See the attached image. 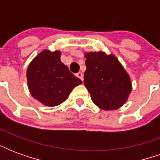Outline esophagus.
Wrapping results in <instances>:
<instances>
[{
    "label": "esophagus",
    "mask_w": 160,
    "mask_h": 160,
    "mask_svg": "<svg viewBox=\"0 0 160 160\" xmlns=\"http://www.w3.org/2000/svg\"><path fill=\"white\" fill-rule=\"evenodd\" d=\"M77 77H79L80 80H84V74H83V73H81V72H79V73H77Z\"/></svg>",
    "instance_id": "34e87169"
}]
</instances>
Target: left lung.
Masks as SVG:
<instances>
[{"label": "left lung", "mask_w": 160, "mask_h": 160, "mask_svg": "<svg viewBox=\"0 0 160 160\" xmlns=\"http://www.w3.org/2000/svg\"><path fill=\"white\" fill-rule=\"evenodd\" d=\"M87 70L84 84L91 98L104 111L118 110L127 102L132 91L130 76L113 54L85 53Z\"/></svg>", "instance_id": "8db88e82"}]
</instances>
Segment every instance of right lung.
<instances>
[{
    "mask_svg": "<svg viewBox=\"0 0 160 160\" xmlns=\"http://www.w3.org/2000/svg\"><path fill=\"white\" fill-rule=\"evenodd\" d=\"M60 50L43 49L30 62L26 71L31 95L41 104L53 107L66 100L82 81L61 62Z\"/></svg>",
    "mask_w": 160,
    "mask_h": 160,
    "instance_id": "obj_1",
    "label": "right lung"
}]
</instances>
